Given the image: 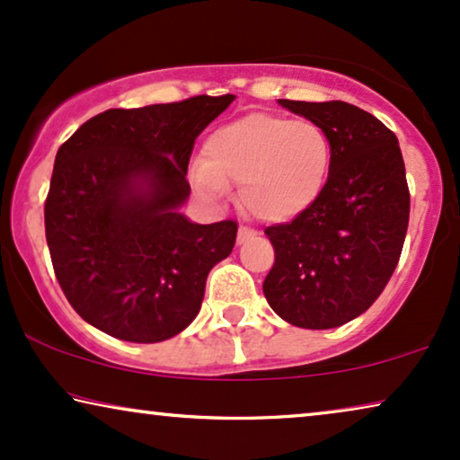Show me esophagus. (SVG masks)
<instances>
[{
  "instance_id": "34e87169",
  "label": "esophagus",
  "mask_w": 460,
  "mask_h": 460,
  "mask_svg": "<svg viewBox=\"0 0 460 460\" xmlns=\"http://www.w3.org/2000/svg\"><path fill=\"white\" fill-rule=\"evenodd\" d=\"M251 236H253V230L247 228V226H241V228H238V243L249 241Z\"/></svg>"
}]
</instances>
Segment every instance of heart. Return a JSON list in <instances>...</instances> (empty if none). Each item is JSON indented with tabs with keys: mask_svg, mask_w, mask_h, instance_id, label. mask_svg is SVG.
Wrapping results in <instances>:
<instances>
[{
	"mask_svg": "<svg viewBox=\"0 0 460 460\" xmlns=\"http://www.w3.org/2000/svg\"><path fill=\"white\" fill-rule=\"evenodd\" d=\"M329 169L331 144L316 123L255 112L213 131L192 181L209 199L238 186L244 211L285 222L318 199Z\"/></svg>",
	"mask_w": 460,
	"mask_h": 460,
	"instance_id": "heart-1",
	"label": "heart"
}]
</instances>
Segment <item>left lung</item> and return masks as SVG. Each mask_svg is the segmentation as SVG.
Returning <instances> with one entry per match:
<instances>
[{
    "instance_id": "1",
    "label": "left lung",
    "mask_w": 460,
    "mask_h": 460,
    "mask_svg": "<svg viewBox=\"0 0 460 460\" xmlns=\"http://www.w3.org/2000/svg\"><path fill=\"white\" fill-rule=\"evenodd\" d=\"M279 102L324 131L331 169L305 211L266 228L276 257L263 295L288 324L335 329L367 312L398 266L411 216L404 159L394 131L354 104Z\"/></svg>"
}]
</instances>
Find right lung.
I'll list each match as a JSON object with an SVG mask.
<instances>
[{"label":"right lung","instance_id":"right-lung-1","mask_svg":"<svg viewBox=\"0 0 460 460\" xmlns=\"http://www.w3.org/2000/svg\"><path fill=\"white\" fill-rule=\"evenodd\" d=\"M234 96L111 109L58 148L43 207L54 274L68 304L106 335L156 343L197 318L209 270L238 224L178 211L194 140Z\"/></svg>","mask_w":460,"mask_h":460}]
</instances>
